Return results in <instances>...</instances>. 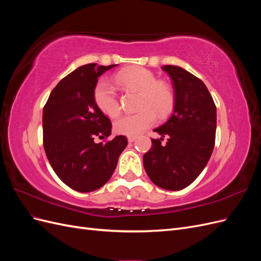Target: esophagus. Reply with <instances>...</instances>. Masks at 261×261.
Returning a JSON list of instances; mask_svg holds the SVG:
<instances>
[{
  "label": "esophagus",
  "instance_id": "obj_1",
  "mask_svg": "<svg viewBox=\"0 0 261 261\" xmlns=\"http://www.w3.org/2000/svg\"><path fill=\"white\" fill-rule=\"evenodd\" d=\"M127 139H128V143H133V141L136 140V137L135 136H129Z\"/></svg>",
  "mask_w": 261,
  "mask_h": 261
}]
</instances>
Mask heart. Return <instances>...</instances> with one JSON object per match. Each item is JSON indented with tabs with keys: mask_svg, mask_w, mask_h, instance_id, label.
Masks as SVG:
<instances>
[{
	"mask_svg": "<svg viewBox=\"0 0 261 261\" xmlns=\"http://www.w3.org/2000/svg\"><path fill=\"white\" fill-rule=\"evenodd\" d=\"M116 85L125 90L139 91L137 109L133 115H123L114 122V130L126 136H137L146 130L158 117H165L173 108V94L169 87L156 82L152 72L140 66H129L118 70L113 76ZM93 100L102 112L110 117L121 111L120 100L114 86L107 78H101L93 89Z\"/></svg>",
	"mask_w": 261,
	"mask_h": 261,
	"instance_id": "obj_1",
	"label": "heart"
}]
</instances>
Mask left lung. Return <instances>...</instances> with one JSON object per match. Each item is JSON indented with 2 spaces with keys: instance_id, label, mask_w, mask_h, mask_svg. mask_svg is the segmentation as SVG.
I'll return each mask as SVG.
<instances>
[{
  "instance_id": "left-lung-1",
  "label": "left lung",
  "mask_w": 261,
  "mask_h": 261,
  "mask_svg": "<svg viewBox=\"0 0 261 261\" xmlns=\"http://www.w3.org/2000/svg\"><path fill=\"white\" fill-rule=\"evenodd\" d=\"M174 89V111L154 129L163 138L151 139L144 167L153 183L168 191L191 185L206 167L213 151L217 108L208 88L193 74L174 65H164Z\"/></svg>"
}]
</instances>
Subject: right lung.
Listing matches in <instances>:
<instances>
[{"label":"right lung","instance_id":"add662e5","mask_svg":"<svg viewBox=\"0 0 261 261\" xmlns=\"http://www.w3.org/2000/svg\"><path fill=\"white\" fill-rule=\"evenodd\" d=\"M114 65L91 63L75 69L55 86L43 108V147L46 158L63 183L89 193L111 178L118 156L127 146L111 135L112 124L93 100L98 78Z\"/></svg>","mask_w":261,"mask_h":261}]
</instances>
